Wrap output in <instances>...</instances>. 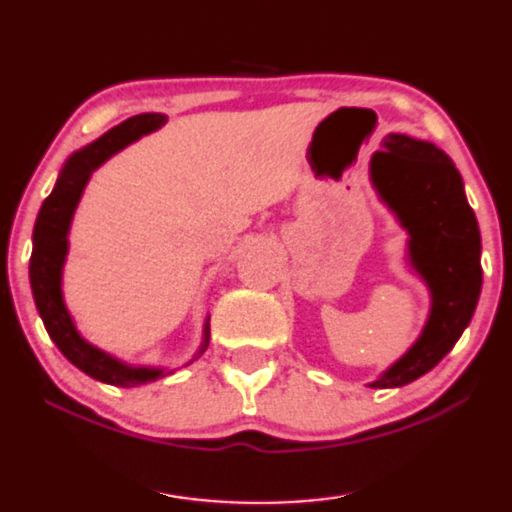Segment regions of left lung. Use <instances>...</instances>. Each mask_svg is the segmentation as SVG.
<instances>
[{
  "instance_id": "8db88e82",
  "label": "left lung",
  "mask_w": 512,
  "mask_h": 512,
  "mask_svg": "<svg viewBox=\"0 0 512 512\" xmlns=\"http://www.w3.org/2000/svg\"><path fill=\"white\" fill-rule=\"evenodd\" d=\"M371 178L410 234V259L431 290L422 336L371 387H401L434 369L462 336L482 287L480 229L455 164L434 143L387 134Z\"/></svg>"
}]
</instances>
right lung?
Returning a JSON list of instances; mask_svg holds the SVG:
<instances>
[{"instance_id": "add662e5", "label": "right lung", "mask_w": 512, "mask_h": 512, "mask_svg": "<svg viewBox=\"0 0 512 512\" xmlns=\"http://www.w3.org/2000/svg\"><path fill=\"white\" fill-rule=\"evenodd\" d=\"M164 125V115L160 113H141L134 115L118 127H113L95 143L85 146L69 157L64 164L60 178L43 201L37 215V225L32 234V257H30V283L32 294L37 301L39 315L46 327L48 336L53 338L57 348L71 364L78 366L90 378L102 380L115 387H136L162 376L160 369H132V366L120 364L106 352L97 350L95 345L83 341L74 322H71L67 306L62 301V264L67 257V234L71 225V215L76 211L78 199H81L85 183L90 181L92 171L109 160L139 136L153 132ZM208 322L204 327V343L197 355L208 348Z\"/></svg>"}]
</instances>
